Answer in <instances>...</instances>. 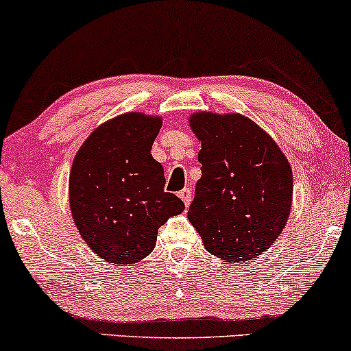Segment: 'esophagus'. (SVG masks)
Listing matches in <instances>:
<instances>
[{"mask_svg": "<svg viewBox=\"0 0 351 351\" xmlns=\"http://www.w3.org/2000/svg\"><path fill=\"white\" fill-rule=\"evenodd\" d=\"M179 198H180L182 201H184L185 206H189L190 201H191V191H190V189L180 190V191H179Z\"/></svg>", "mask_w": 351, "mask_h": 351, "instance_id": "1", "label": "esophagus"}]
</instances>
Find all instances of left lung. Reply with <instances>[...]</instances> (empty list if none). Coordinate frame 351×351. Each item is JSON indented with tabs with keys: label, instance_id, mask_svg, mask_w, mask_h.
Segmentation results:
<instances>
[{
	"label": "left lung",
	"instance_id": "left-lung-1",
	"mask_svg": "<svg viewBox=\"0 0 351 351\" xmlns=\"http://www.w3.org/2000/svg\"><path fill=\"white\" fill-rule=\"evenodd\" d=\"M201 179L189 220L213 256L251 261L286 227L292 204V169L276 142L239 113H193Z\"/></svg>",
	"mask_w": 351,
	"mask_h": 351
}]
</instances>
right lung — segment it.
Instances as JSON below:
<instances>
[{
	"label": "right lung",
	"mask_w": 351,
	"mask_h": 351,
	"mask_svg": "<svg viewBox=\"0 0 351 351\" xmlns=\"http://www.w3.org/2000/svg\"><path fill=\"white\" fill-rule=\"evenodd\" d=\"M161 124L145 113L119 114L86 138L71 165V215L86 244L112 265L147 257L158 228L185 209L165 191V169L150 153Z\"/></svg>",
	"instance_id": "1"
}]
</instances>
